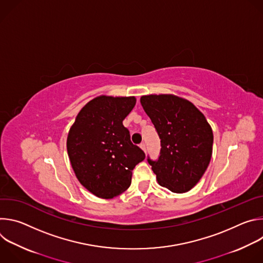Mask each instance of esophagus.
<instances>
[{
  "mask_svg": "<svg viewBox=\"0 0 263 263\" xmlns=\"http://www.w3.org/2000/svg\"><path fill=\"white\" fill-rule=\"evenodd\" d=\"M140 147H141V149H142V151L145 153L146 152V148H145V144L142 142V143H140V145H139Z\"/></svg>",
  "mask_w": 263,
  "mask_h": 263,
  "instance_id": "esophagus-1",
  "label": "esophagus"
}]
</instances>
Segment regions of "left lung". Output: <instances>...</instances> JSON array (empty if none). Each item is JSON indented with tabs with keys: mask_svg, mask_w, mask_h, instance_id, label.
<instances>
[{
	"mask_svg": "<svg viewBox=\"0 0 263 263\" xmlns=\"http://www.w3.org/2000/svg\"><path fill=\"white\" fill-rule=\"evenodd\" d=\"M140 103L161 139L158 160L147 158L158 183L176 194L191 191L212 155L213 133L206 118L192 102L174 95L142 96Z\"/></svg>",
	"mask_w": 263,
	"mask_h": 263,
	"instance_id": "8db88e82",
	"label": "left lung"
}]
</instances>
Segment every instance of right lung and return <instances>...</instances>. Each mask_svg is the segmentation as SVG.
I'll return each instance as SVG.
<instances>
[{
	"instance_id": "1",
	"label": "right lung",
	"mask_w": 263,
	"mask_h": 263,
	"mask_svg": "<svg viewBox=\"0 0 263 263\" xmlns=\"http://www.w3.org/2000/svg\"><path fill=\"white\" fill-rule=\"evenodd\" d=\"M135 104V97H97L80 110L69 129L66 147L71 167L98 198L112 199L124 193L133 168L145 158L123 125Z\"/></svg>"
}]
</instances>
